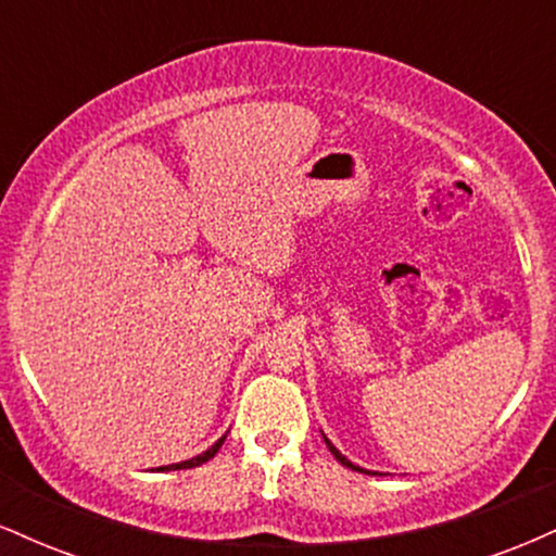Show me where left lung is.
<instances>
[{"instance_id": "8db88e82", "label": "left lung", "mask_w": 556, "mask_h": 556, "mask_svg": "<svg viewBox=\"0 0 556 556\" xmlns=\"http://www.w3.org/2000/svg\"><path fill=\"white\" fill-rule=\"evenodd\" d=\"M324 442H327V446H329V452H331V455H334V460H340V463L344 465V468H353V470H361V473H368V470H363V468H358V465H353V463H350V460H348V457H344V455H342V452H340V450H337V446H334V444H331L327 437H324ZM371 476H376V473H371Z\"/></svg>"}]
</instances>
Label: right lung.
<instances>
[{"label": "right lung", "mask_w": 556, "mask_h": 556, "mask_svg": "<svg viewBox=\"0 0 556 556\" xmlns=\"http://www.w3.org/2000/svg\"><path fill=\"white\" fill-rule=\"evenodd\" d=\"M225 439H227V433H225V437L219 439V442H214L212 446H208L206 452H201V455L190 457V460L175 463V465H164V468H156V470H185V468H198V465H203V463H208V460H212V457L216 455V452H219V446L225 444Z\"/></svg>", "instance_id": "add662e5"}]
</instances>
